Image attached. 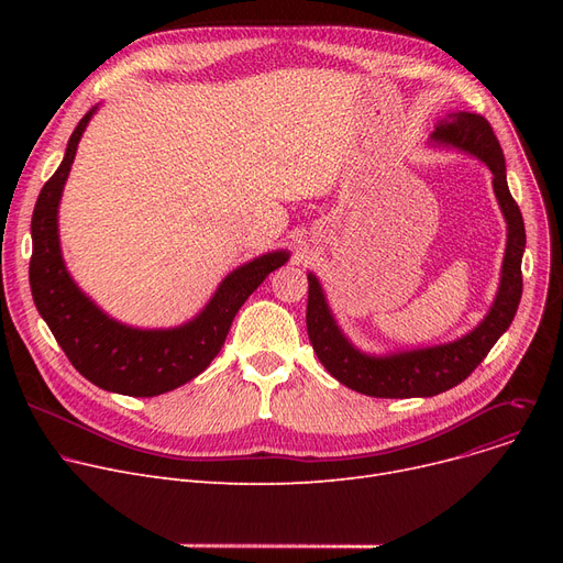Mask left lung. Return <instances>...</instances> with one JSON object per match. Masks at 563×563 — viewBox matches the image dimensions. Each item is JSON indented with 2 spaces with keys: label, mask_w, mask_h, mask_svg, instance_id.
I'll use <instances>...</instances> for the list:
<instances>
[{
  "label": "left lung",
  "mask_w": 563,
  "mask_h": 563,
  "mask_svg": "<svg viewBox=\"0 0 563 563\" xmlns=\"http://www.w3.org/2000/svg\"><path fill=\"white\" fill-rule=\"evenodd\" d=\"M431 143L450 145L461 153L477 157L493 173V191L507 221V251L505 260H501L499 287L486 317L459 340L374 356V353L361 351L342 333L319 278L310 272L306 323L317 358L342 386L367 397H433L459 386L461 380L477 369L493 344L511 327L522 297L520 264L527 242L525 223L509 191L505 155H501L493 128L479 113L454 111L435 125Z\"/></svg>",
  "instance_id": "8db88e82"
}]
</instances>
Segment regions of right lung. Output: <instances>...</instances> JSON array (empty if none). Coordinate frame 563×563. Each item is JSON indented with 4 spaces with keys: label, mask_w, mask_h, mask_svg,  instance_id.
I'll return each instance as SVG.
<instances>
[{
    "label": "right lung",
    "mask_w": 563,
    "mask_h": 563,
    "mask_svg": "<svg viewBox=\"0 0 563 563\" xmlns=\"http://www.w3.org/2000/svg\"><path fill=\"white\" fill-rule=\"evenodd\" d=\"M96 111L98 107L81 118L70 134L62 166L38 194L32 217L29 285L41 317L84 378L109 393L157 397L207 369L221 351L234 314L262 280L289 260V251L264 253L236 266L219 283L207 306L183 327L134 329L109 317L77 287L58 242V202L79 139Z\"/></svg>",
    "instance_id": "add662e5"
}]
</instances>
